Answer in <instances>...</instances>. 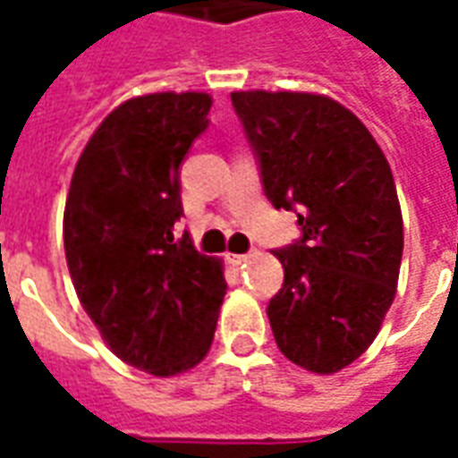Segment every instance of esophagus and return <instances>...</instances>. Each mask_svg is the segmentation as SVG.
I'll use <instances>...</instances> for the list:
<instances>
[{"label":"esophagus","mask_w":458,"mask_h":458,"mask_svg":"<svg viewBox=\"0 0 458 458\" xmlns=\"http://www.w3.org/2000/svg\"><path fill=\"white\" fill-rule=\"evenodd\" d=\"M250 258H252V252H245V255H228V259L233 265H245Z\"/></svg>","instance_id":"obj_1"}]
</instances>
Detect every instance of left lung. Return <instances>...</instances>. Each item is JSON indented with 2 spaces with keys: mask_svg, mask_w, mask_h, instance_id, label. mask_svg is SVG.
Returning <instances> with one entry per match:
<instances>
[{
  "mask_svg": "<svg viewBox=\"0 0 458 458\" xmlns=\"http://www.w3.org/2000/svg\"><path fill=\"white\" fill-rule=\"evenodd\" d=\"M275 208L301 238L275 250L284 284L267 317L279 351L338 373L373 344L394 299L403 213L393 171L365 124L327 95H230Z\"/></svg>",
  "mask_w": 458,
  "mask_h": 458,
  "instance_id": "left-lung-1",
  "label": "left lung"
}]
</instances>
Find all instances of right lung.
<instances>
[{
	"label": "right lung",
	"mask_w": 458,
	"mask_h": 458,
	"mask_svg": "<svg viewBox=\"0 0 458 458\" xmlns=\"http://www.w3.org/2000/svg\"><path fill=\"white\" fill-rule=\"evenodd\" d=\"M210 95L154 93L107 114L75 164L64 245L81 304L117 358L169 377L203 360L225 277L174 238L181 161L208 127Z\"/></svg>",
	"instance_id": "add662e5"
}]
</instances>
